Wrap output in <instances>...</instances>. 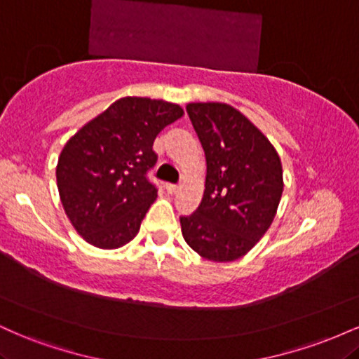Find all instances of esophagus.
<instances>
[{
    "mask_svg": "<svg viewBox=\"0 0 359 359\" xmlns=\"http://www.w3.org/2000/svg\"><path fill=\"white\" fill-rule=\"evenodd\" d=\"M165 189H167V192H168V194H177V192L180 191L179 185H175V184H167V185H165Z\"/></svg>",
    "mask_w": 359,
    "mask_h": 359,
    "instance_id": "esophagus-1",
    "label": "esophagus"
}]
</instances>
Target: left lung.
<instances>
[{"label":"left lung","instance_id":"left-lung-1","mask_svg":"<svg viewBox=\"0 0 359 359\" xmlns=\"http://www.w3.org/2000/svg\"><path fill=\"white\" fill-rule=\"evenodd\" d=\"M205 155L203 201L180 217L185 243L209 262L245 257L265 236L283 192L280 156L245 114L226 102H189Z\"/></svg>","mask_w":359,"mask_h":359}]
</instances>
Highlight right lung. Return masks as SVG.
Segmentation results:
<instances>
[{
  "mask_svg": "<svg viewBox=\"0 0 359 359\" xmlns=\"http://www.w3.org/2000/svg\"><path fill=\"white\" fill-rule=\"evenodd\" d=\"M182 116L174 102L128 96L69 138L57 162V187L69 221L89 245L116 250L137 236L156 199L145 177L156 162L154 142Z\"/></svg>",
  "mask_w": 359,
  "mask_h": 359,
  "instance_id": "1",
  "label": "right lung"
}]
</instances>
